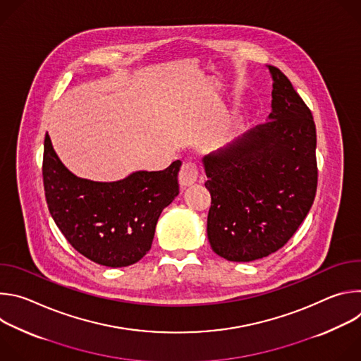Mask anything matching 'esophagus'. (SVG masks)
I'll list each match as a JSON object with an SVG mask.
<instances>
[{"label":"esophagus","instance_id":"34e87169","mask_svg":"<svg viewBox=\"0 0 361 361\" xmlns=\"http://www.w3.org/2000/svg\"><path fill=\"white\" fill-rule=\"evenodd\" d=\"M198 174H200V171H198L197 164L191 163V161H185V163H183V166L180 169L178 181L183 187H188L197 181Z\"/></svg>","mask_w":361,"mask_h":361}]
</instances>
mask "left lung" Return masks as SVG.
Wrapping results in <instances>:
<instances>
[{
  "mask_svg": "<svg viewBox=\"0 0 361 361\" xmlns=\"http://www.w3.org/2000/svg\"><path fill=\"white\" fill-rule=\"evenodd\" d=\"M270 121L202 159L212 195L207 235L228 262L281 248L310 212L317 190L316 124L290 80L273 66Z\"/></svg>",
  "mask_w": 361,
  "mask_h": 361,
  "instance_id": "left-lung-1",
  "label": "left lung"
}]
</instances>
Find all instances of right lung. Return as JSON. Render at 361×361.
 <instances>
[{
  "label": "right lung",
  "instance_id": "obj_1",
  "mask_svg": "<svg viewBox=\"0 0 361 361\" xmlns=\"http://www.w3.org/2000/svg\"><path fill=\"white\" fill-rule=\"evenodd\" d=\"M181 161L163 171H135L120 181L74 176L44 140L42 180L51 217L67 241L88 260L127 267L149 251L161 212L178 195Z\"/></svg>",
  "mask_w": 361,
  "mask_h": 361
}]
</instances>
